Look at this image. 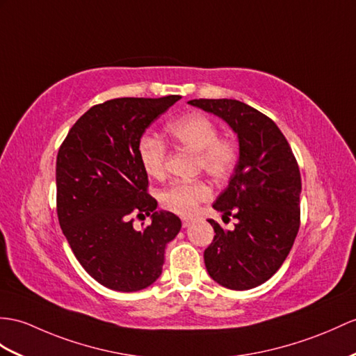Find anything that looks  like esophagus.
<instances>
[{
  "instance_id": "1",
  "label": "esophagus",
  "mask_w": 356,
  "mask_h": 356,
  "mask_svg": "<svg viewBox=\"0 0 356 356\" xmlns=\"http://www.w3.org/2000/svg\"><path fill=\"white\" fill-rule=\"evenodd\" d=\"M181 222H183V227L187 228V227H190V223L193 222V219L192 218H183V219H181Z\"/></svg>"
}]
</instances>
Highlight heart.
Segmentation results:
<instances>
[{
  "label": "heart",
  "mask_w": 356,
  "mask_h": 356,
  "mask_svg": "<svg viewBox=\"0 0 356 356\" xmlns=\"http://www.w3.org/2000/svg\"><path fill=\"white\" fill-rule=\"evenodd\" d=\"M169 136L178 145L197 152V166L216 179L229 177L238 163V145L231 137H220L213 119L192 111L173 119L168 125ZM137 155L143 170L151 178L166 175V146L157 137L142 136ZM211 196V188L202 179L177 181L160 193V204L177 214H192L197 205Z\"/></svg>",
  "instance_id": "1"
}]
</instances>
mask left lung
<instances>
[{
	"label": "left lung",
	"instance_id": "1",
	"mask_svg": "<svg viewBox=\"0 0 356 356\" xmlns=\"http://www.w3.org/2000/svg\"><path fill=\"white\" fill-rule=\"evenodd\" d=\"M222 118L238 138V163L213 208L236 219L232 229L208 220V275L231 290H249L282 266L300 225V172L287 138L270 118L237 99H192Z\"/></svg>",
	"mask_w": 356,
	"mask_h": 356
}]
</instances>
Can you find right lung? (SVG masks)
Listing matches in <instances>:
<instances>
[{"label":"right lung","instance_id":"obj_1","mask_svg":"<svg viewBox=\"0 0 356 356\" xmlns=\"http://www.w3.org/2000/svg\"><path fill=\"white\" fill-rule=\"evenodd\" d=\"M181 97L116 98L76 120L57 154V216L74 255L95 281L116 291H138L159 280L164 250L181 220L157 211L137 143ZM152 216L143 230L131 214ZM143 225V223H142Z\"/></svg>","mask_w":356,"mask_h":356}]
</instances>
